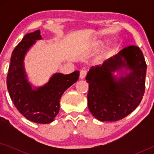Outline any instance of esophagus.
Here are the masks:
<instances>
[{"label":"esophagus","instance_id":"1","mask_svg":"<svg viewBox=\"0 0 154 154\" xmlns=\"http://www.w3.org/2000/svg\"><path fill=\"white\" fill-rule=\"evenodd\" d=\"M87 75V71L85 70H82L80 72V79H84Z\"/></svg>","mask_w":154,"mask_h":154}]
</instances>
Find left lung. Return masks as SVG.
I'll return each instance as SVG.
<instances>
[{
    "label": "left lung",
    "instance_id": "left-lung-1",
    "mask_svg": "<svg viewBox=\"0 0 154 154\" xmlns=\"http://www.w3.org/2000/svg\"><path fill=\"white\" fill-rule=\"evenodd\" d=\"M125 68V77L112 72ZM146 64L140 48L128 46L100 66H92L85 79L89 83L88 105L93 116L101 121H119L132 113L145 91Z\"/></svg>",
    "mask_w": 154,
    "mask_h": 154
}]
</instances>
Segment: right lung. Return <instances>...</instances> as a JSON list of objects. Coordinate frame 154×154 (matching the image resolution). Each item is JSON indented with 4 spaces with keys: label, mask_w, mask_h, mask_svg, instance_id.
<instances>
[{
    "label": "right lung",
    "mask_w": 154,
    "mask_h": 154,
    "mask_svg": "<svg viewBox=\"0 0 154 154\" xmlns=\"http://www.w3.org/2000/svg\"><path fill=\"white\" fill-rule=\"evenodd\" d=\"M42 38L41 31L27 33L12 53L7 76V88L10 98L17 110L26 119L41 124L50 123L60 111L62 94L75 83L79 71L68 75L57 73L45 85L32 89L24 70V60L29 48Z\"/></svg>",
    "instance_id": "1"
}]
</instances>
